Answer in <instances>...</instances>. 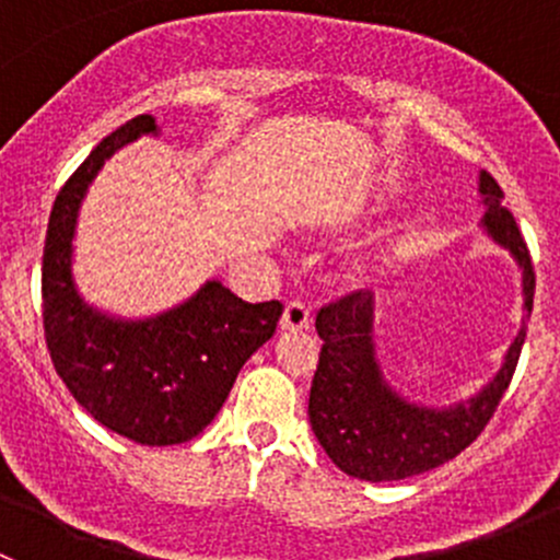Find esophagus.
I'll return each mask as SVG.
<instances>
[{"label":"esophagus","instance_id":"esophagus-1","mask_svg":"<svg viewBox=\"0 0 560 560\" xmlns=\"http://www.w3.org/2000/svg\"><path fill=\"white\" fill-rule=\"evenodd\" d=\"M312 325V308L303 301H290L284 308V316H281V327L284 330H306Z\"/></svg>","mask_w":560,"mask_h":560}]
</instances>
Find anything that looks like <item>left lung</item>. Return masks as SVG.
<instances>
[{"label":"left lung","instance_id":"8db88e82","mask_svg":"<svg viewBox=\"0 0 560 560\" xmlns=\"http://www.w3.org/2000/svg\"><path fill=\"white\" fill-rule=\"evenodd\" d=\"M485 217L482 230L506 248L523 270L525 319L534 308V265L515 217L504 208V191L490 173H479ZM525 319L510 343L499 374L468 400L431 409L406 400L389 387L376 360L374 295L352 292L319 308V365L308 395V420L327 457L349 477L393 482L431 471L460 455L490 422L510 387L525 341Z\"/></svg>","mask_w":560,"mask_h":560}]
</instances>
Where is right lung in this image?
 <instances>
[{"label": "right lung", "mask_w": 560, "mask_h": 560, "mask_svg": "<svg viewBox=\"0 0 560 560\" xmlns=\"http://www.w3.org/2000/svg\"><path fill=\"white\" fill-rule=\"evenodd\" d=\"M140 135H160L149 113L107 135L56 195L43 252V325L56 374L94 420L138 444L167 447L211 425L284 306L246 303L217 279L145 319L83 301L72 279L78 211L105 162Z\"/></svg>", "instance_id": "obj_1"}]
</instances>
